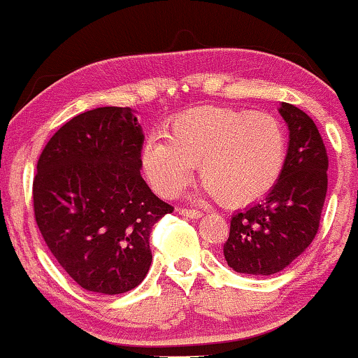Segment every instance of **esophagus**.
Instances as JSON below:
<instances>
[{
	"label": "esophagus",
	"mask_w": 358,
	"mask_h": 358,
	"mask_svg": "<svg viewBox=\"0 0 358 358\" xmlns=\"http://www.w3.org/2000/svg\"><path fill=\"white\" fill-rule=\"evenodd\" d=\"M180 215L187 217V219H201L203 213L201 210H196V208H179Z\"/></svg>",
	"instance_id": "34e87169"
}]
</instances>
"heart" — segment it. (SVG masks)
I'll return each instance as SVG.
<instances>
[{
	"label": "heart",
	"instance_id": "obj_1",
	"mask_svg": "<svg viewBox=\"0 0 358 358\" xmlns=\"http://www.w3.org/2000/svg\"><path fill=\"white\" fill-rule=\"evenodd\" d=\"M286 159V133L268 113L201 106L176 117L168 138L151 136L143 169L157 192L176 197L199 164L206 192L225 206H245L276 184Z\"/></svg>",
	"mask_w": 358,
	"mask_h": 358
}]
</instances>
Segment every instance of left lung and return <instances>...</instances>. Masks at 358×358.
<instances>
[{
	"instance_id": "left-lung-1",
	"label": "left lung",
	"mask_w": 358,
	"mask_h": 358,
	"mask_svg": "<svg viewBox=\"0 0 358 358\" xmlns=\"http://www.w3.org/2000/svg\"><path fill=\"white\" fill-rule=\"evenodd\" d=\"M280 115L289 129L285 166L263 202L236 212L224 257L236 273L270 276L306 252L319 230L327 194L329 159L315 123L298 106Z\"/></svg>"
}]
</instances>
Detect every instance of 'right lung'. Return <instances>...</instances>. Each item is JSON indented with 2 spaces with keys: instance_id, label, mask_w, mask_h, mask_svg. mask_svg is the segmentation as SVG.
<instances>
[{
  "instance_id": "obj_1",
  "label": "right lung",
  "mask_w": 358,
  "mask_h": 358,
  "mask_svg": "<svg viewBox=\"0 0 358 358\" xmlns=\"http://www.w3.org/2000/svg\"><path fill=\"white\" fill-rule=\"evenodd\" d=\"M143 141L134 110L101 106L64 124L37 161V227L87 291L122 294L145 280L152 225L174 210L141 178Z\"/></svg>"
}]
</instances>
